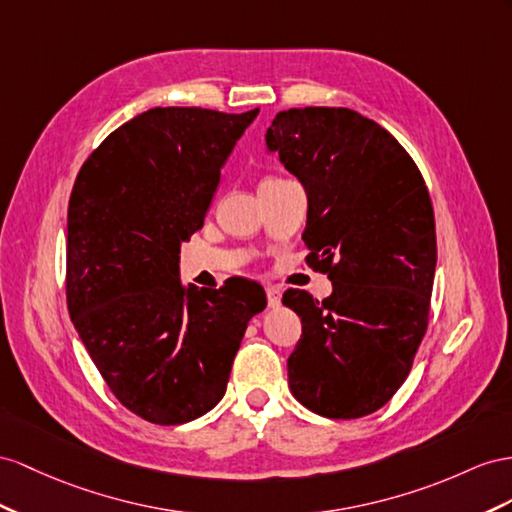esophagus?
I'll list each match as a JSON object with an SVG mask.
<instances>
[{
    "label": "esophagus",
    "mask_w": 512,
    "mask_h": 512,
    "mask_svg": "<svg viewBox=\"0 0 512 512\" xmlns=\"http://www.w3.org/2000/svg\"><path fill=\"white\" fill-rule=\"evenodd\" d=\"M266 296H268V307L270 309L281 305V287H277V285L266 287Z\"/></svg>",
    "instance_id": "1"
}]
</instances>
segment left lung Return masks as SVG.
<instances>
[{
	"mask_svg": "<svg viewBox=\"0 0 512 512\" xmlns=\"http://www.w3.org/2000/svg\"><path fill=\"white\" fill-rule=\"evenodd\" d=\"M266 151L305 188L303 240L333 283L322 303L283 294L303 322L290 389L324 417L370 415L404 383L428 326L437 235L426 183L387 129L348 108L279 112Z\"/></svg>",
	"mask_w": 512,
	"mask_h": 512,
	"instance_id": "obj_1",
	"label": "left lung"
}]
</instances>
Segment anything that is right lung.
<instances>
[{
    "mask_svg": "<svg viewBox=\"0 0 512 512\" xmlns=\"http://www.w3.org/2000/svg\"><path fill=\"white\" fill-rule=\"evenodd\" d=\"M259 110L153 108L84 162L69 201L67 305L103 381L162 426L212 411L266 292L229 279L207 292L179 277L181 242L203 227L235 142Z\"/></svg>",
    "mask_w": 512,
    "mask_h": 512,
    "instance_id": "add662e5",
    "label": "right lung"
}]
</instances>
